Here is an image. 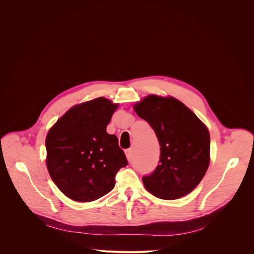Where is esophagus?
Segmentation results:
<instances>
[{"label":"esophagus","instance_id":"1","mask_svg":"<svg viewBox=\"0 0 254 254\" xmlns=\"http://www.w3.org/2000/svg\"><path fill=\"white\" fill-rule=\"evenodd\" d=\"M126 156H127V161H128V162H130V161H131V157H132V150H131V148H129V149L126 150Z\"/></svg>","mask_w":254,"mask_h":254}]
</instances>
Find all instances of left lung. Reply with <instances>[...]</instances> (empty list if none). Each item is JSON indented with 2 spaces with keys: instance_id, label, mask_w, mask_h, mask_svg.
Here are the masks:
<instances>
[{
  "instance_id": "obj_1",
  "label": "left lung",
  "mask_w": 254,
  "mask_h": 254,
  "mask_svg": "<svg viewBox=\"0 0 254 254\" xmlns=\"http://www.w3.org/2000/svg\"><path fill=\"white\" fill-rule=\"evenodd\" d=\"M134 110L150 125L161 146L158 166L142 179L145 189L164 199L190 193L210 164L208 127L189 107L171 96L149 95L136 102Z\"/></svg>"
}]
</instances>
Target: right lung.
Here are the masks:
<instances>
[{
    "mask_svg": "<svg viewBox=\"0 0 254 254\" xmlns=\"http://www.w3.org/2000/svg\"><path fill=\"white\" fill-rule=\"evenodd\" d=\"M118 104L100 97L73 106L46 136V167L59 190L76 202L111 191L127 161L115 135L106 130Z\"/></svg>",
    "mask_w": 254,
    "mask_h": 254,
    "instance_id": "add662e5",
    "label": "right lung"
}]
</instances>
